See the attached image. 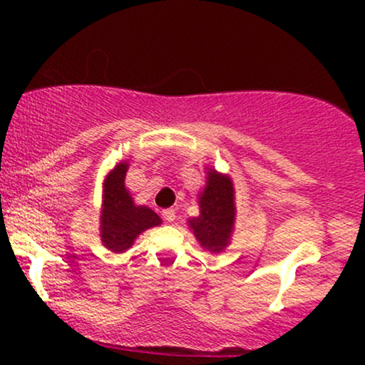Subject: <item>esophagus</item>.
<instances>
[{"label": "esophagus", "mask_w": 365, "mask_h": 365, "mask_svg": "<svg viewBox=\"0 0 365 365\" xmlns=\"http://www.w3.org/2000/svg\"><path fill=\"white\" fill-rule=\"evenodd\" d=\"M163 217H165L166 223H173L175 217H177V212H175V209H165L163 211Z\"/></svg>", "instance_id": "34e87169"}]
</instances>
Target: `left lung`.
<instances>
[{
  "label": "left lung",
  "instance_id": "obj_1",
  "mask_svg": "<svg viewBox=\"0 0 365 365\" xmlns=\"http://www.w3.org/2000/svg\"><path fill=\"white\" fill-rule=\"evenodd\" d=\"M206 170V185L197 194L199 216L190 217L187 225L204 250L220 254L230 245L235 230V187L230 175Z\"/></svg>",
  "mask_w": 365,
  "mask_h": 365
}]
</instances>
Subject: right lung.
Wrapping results in <instances>:
<instances>
[{"mask_svg": "<svg viewBox=\"0 0 365 365\" xmlns=\"http://www.w3.org/2000/svg\"><path fill=\"white\" fill-rule=\"evenodd\" d=\"M127 171V161L116 163L103 182L99 235L103 245L115 254L127 252L140 233L163 223L153 209L133 202V197L125 187Z\"/></svg>", "mask_w": 365, "mask_h": 365, "instance_id": "obj_1", "label": "right lung"}]
</instances>
